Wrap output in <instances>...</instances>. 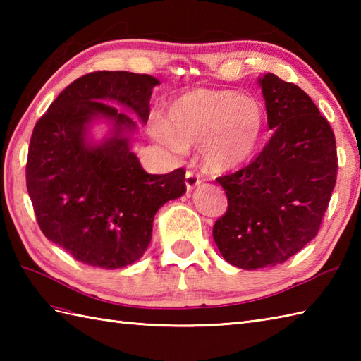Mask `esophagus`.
<instances>
[{"label":"esophagus","mask_w":361,"mask_h":361,"mask_svg":"<svg viewBox=\"0 0 361 361\" xmlns=\"http://www.w3.org/2000/svg\"><path fill=\"white\" fill-rule=\"evenodd\" d=\"M185 185H186V189L188 190H194L195 188H198L202 185V180L200 176H198L197 173L188 171L186 172V176H185Z\"/></svg>","instance_id":"1"}]
</instances>
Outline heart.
<instances>
[{"instance_id":"b5f03b06","label":"heart","mask_w":361,"mask_h":361,"mask_svg":"<svg viewBox=\"0 0 361 361\" xmlns=\"http://www.w3.org/2000/svg\"><path fill=\"white\" fill-rule=\"evenodd\" d=\"M267 111L256 97L233 90L194 88L169 104L164 119L150 127L153 140L173 152L198 147L206 171L224 173L257 155Z\"/></svg>"}]
</instances>
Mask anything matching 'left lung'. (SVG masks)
I'll list each match as a JSON object with an SVG mask.
<instances>
[{
    "mask_svg": "<svg viewBox=\"0 0 361 361\" xmlns=\"http://www.w3.org/2000/svg\"><path fill=\"white\" fill-rule=\"evenodd\" d=\"M271 137L259 157L217 178L228 211L212 229L242 270L274 267L317 235L336 181L335 136L307 93L271 73L259 78Z\"/></svg>",
    "mask_w": 361,
    "mask_h": 361,
    "instance_id": "left-lung-1",
    "label": "left lung"
}]
</instances>
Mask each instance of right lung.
Instances as JSON below:
<instances>
[{
  "label": "right lung",
  "mask_w": 361,
  "mask_h": 361,
  "mask_svg": "<svg viewBox=\"0 0 361 361\" xmlns=\"http://www.w3.org/2000/svg\"><path fill=\"white\" fill-rule=\"evenodd\" d=\"M159 80L149 74L97 71L68 85L30 137L26 185L42 233L82 264L116 270L135 264L152 240L153 219L186 192L183 169L150 175L132 152ZM118 104L120 108L114 107ZM109 124L101 142L90 137Z\"/></svg>",
  "instance_id": "obj_1"
}]
</instances>
